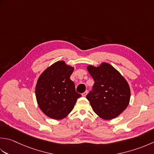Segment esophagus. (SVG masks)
<instances>
[{"label": "esophagus", "mask_w": 154, "mask_h": 154, "mask_svg": "<svg viewBox=\"0 0 154 154\" xmlns=\"http://www.w3.org/2000/svg\"><path fill=\"white\" fill-rule=\"evenodd\" d=\"M87 93H88V91H87H87H85V92H83L82 93V96H83V97H85Z\"/></svg>", "instance_id": "esophagus-1"}]
</instances>
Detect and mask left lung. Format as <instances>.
<instances>
[{
    "label": "left lung",
    "mask_w": 154,
    "mask_h": 154,
    "mask_svg": "<svg viewBox=\"0 0 154 154\" xmlns=\"http://www.w3.org/2000/svg\"><path fill=\"white\" fill-rule=\"evenodd\" d=\"M87 70L95 81L86 96L93 111L104 119L116 118L129 104L131 93L128 82L107 63L97 67L89 65Z\"/></svg>",
    "instance_id": "obj_1"
}]
</instances>
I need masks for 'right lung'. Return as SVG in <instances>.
<instances>
[{
	"label": "right lung",
	"mask_w": 154,
	"mask_h": 154,
	"mask_svg": "<svg viewBox=\"0 0 154 154\" xmlns=\"http://www.w3.org/2000/svg\"><path fill=\"white\" fill-rule=\"evenodd\" d=\"M74 68L57 61L41 75L35 88L36 98L41 111L54 119L65 118L73 110L81 95L75 91L70 79Z\"/></svg>",
	"instance_id": "obj_1"
}]
</instances>
